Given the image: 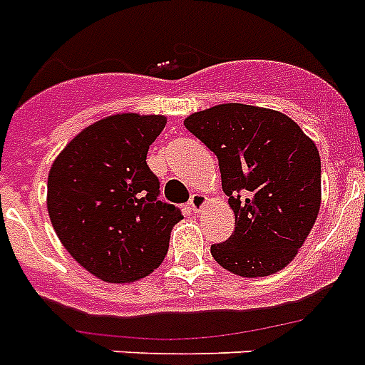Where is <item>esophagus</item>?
Instances as JSON below:
<instances>
[{"instance_id":"1","label":"esophagus","mask_w":365,"mask_h":365,"mask_svg":"<svg viewBox=\"0 0 365 365\" xmlns=\"http://www.w3.org/2000/svg\"><path fill=\"white\" fill-rule=\"evenodd\" d=\"M205 203H207V197L203 196V194H200V192H196V194H192L190 201H188V207H190L194 212H200L201 209L205 207Z\"/></svg>"}]
</instances>
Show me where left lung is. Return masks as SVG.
<instances>
[{
    "instance_id": "obj_1",
    "label": "left lung",
    "mask_w": 365,
    "mask_h": 365,
    "mask_svg": "<svg viewBox=\"0 0 365 365\" xmlns=\"http://www.w3.org/2000/svg\"><path fill=\"white\" fill-rule=\"evenodd\" d=\"M186 130L217 154L235 230L212 258L241 277L294 260L320 211L319 148L290 116L243 103L194 113Z\"/></svg>"
}]
</instances>
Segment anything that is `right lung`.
Returning a JSON list of instances; mask_svg holds the SVG:
<instances>
[{
  "instance_id": "obj_1",
  "label": "right lung",
  "mask_w": 365,
  "mask_h": 365,
  "mask_svg": "<svg viewBox=\"0 0 365 365\" xmlns=\"http://www.w3.org/2000/svg\"><path fill=\"white\" fill-rule=\"evenodd\" d=\"M165 116L120 113L84 128L48 173L46 209L54 232L84 269L105 282L153 273L169 249L179 207L160 201L148 147Z\"/></svg>"
}]
</instances>
